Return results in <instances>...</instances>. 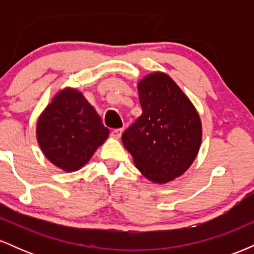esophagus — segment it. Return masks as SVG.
Segmentation results:
<instances>
[{
    "mask_svg": "<svg viewBox=\"0 0 254 254\" xmlns=\"http://www.w3.org/2000/svg\"><path fill=\"white\" fill-rule=\"evenodd\" d=\"M122 132H123V130H122V129L112 130V131H111V137H112V138H116V139L121 138Z\"/></svg>",
    "mask_w": 254,
    "mask_h": 254,
    "instance_id": "34e87169",
    "label": "esophagus"
}]
</instances>
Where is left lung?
Here are the masks:
<instances>
[{
  "label": "left lung",
  "mask_w": 254,
  "mask_h": 254,
  "mask_svg": "<svg viewBox=\"0 0 254 254\" xmlns=\"http://www.w3.org/2000/svg\"><path fill=\"white\" fill-rule=\"evenodd\" d=\"M137 89L142 115L124 131L122 141L148 180L170 183L196 159L202 122L190 99L165 72L148 74Z\"/></svg>",
  "instance_id": "left-lung-1"
}]
</instances>
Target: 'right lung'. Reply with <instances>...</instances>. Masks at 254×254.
<instances>
[{
	"mask_svg": "<svg viewBox=\"0 0 254 254\" xmlns=\"http://www.w3.org/2000/svg\"><path fill=\"white\" fill-rule=\"evenodd\" d=\"M110 130L80 90L66 87L52 98L37 122L36 135L49 161L65 172L82 168Z\"/></svg>",
	"mask_w": 254,
	"mask_h": 254,
	"instance_id": "add662e5",
	"label": "right lung"
}]
</instances>
